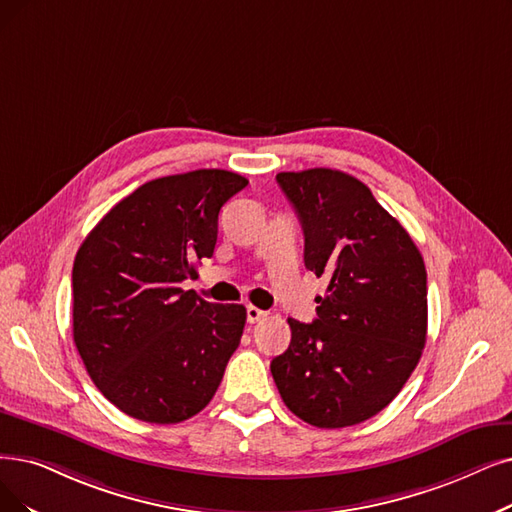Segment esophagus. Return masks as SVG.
<instances>
[{
	"instance_id": "1",
	"label": "esophagus",
	"mask_w": 512,
	"mask_h": 512,
	"mask_svg": "<svg viewBox=\"0 0 512 512\" xmlns=\"http://www.w3.org/2000/svg\"><path fill=\"white\" fill-rule=\"evenodd\" d=\"M245 317H248V323H258V321H262V319H267V311H262V309H256V306H248V309H245Z\"/></svg>"
}]
</instances>
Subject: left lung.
Listing matches in <instances>:
<instances>
[{
	"label": "left lung",
	"mask_w": 512,
	"mask_h": 512,
	"mask_svg": "<svg viewBox=\"0 0 512 512\" xmlns=\"http://www.w3.org/2000/svg\"><path fill=\"white\" fill-rule=\"evenodd\" d=\"M304 231V264L327 277L317 319H288L292 342L271 361L288 410L319 428L353 426L391 403L426 342V269L399 220L351 174L281 172Z\"/></svg>",
	"instance_id": "1"
}]
</instances>
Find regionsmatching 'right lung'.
Returning a JSON list of instances; mask_svg holds the SVG:
<instances>
[{
    "label": "right lung",
    "instance_id": "add662e5",
    "mask_svg": "<svg viewBox=\"0 0 512 512\" xmlns=\"http://www.w3.org/2000/svg\"><path fill=\"white\" fill-rule=\"evenodd\" d=\"M248 180L227 170L163 176L111 208L73 262V340L98 391L153 424L206 407L239 346L245 306L180 283L212 258L218 212Z\"/></svg>",
    "mask_w": 512,
    "mask_h": 512
}]
</instances>
